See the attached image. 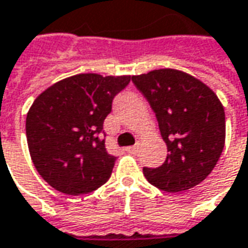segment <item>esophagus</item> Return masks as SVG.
I'll use <instances>...</instances> for the list:
<instances>
[{"mask_svg":"<svg viewBox=\"0 0 248 248\" xmlns=\"http://www.w3.org/2000/svg\"><path fill=\"white\" fill-rule=\"evenodd\" d=\"M126 151L129 152V154H137V151H139V147L137 145H133V147H127Z\"/></svg>","mask_w":248,"mask_h":248,"instance_id":"1","label":"esophagus"}]
</instances>
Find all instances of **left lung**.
Instances as JSON below:
<instances>
[{
    "label": "left lung",
    "instance_id": "1",
    "mask_svg": "<svg viewBox=\"0 0 248 248\" xmlns=\"http://www.w3.org/2000/svg\"><path fill=\"white\" fill-rule=\"evenodd\" d=\"M155 112L167 156L162 166L144 167L148 183L166 192L201 184L216 167L225 144V112L203 82L171 68L132 77Z\"/></svg>",
    "mask_w": 248,
    "mask_h": 248
}]
</instances>
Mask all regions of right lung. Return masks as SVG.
<instances>
[{"label":"right lung","instance_id":"obj_1","mask_svg":"<svg viewBox=\"0 0 248 248\" xmlns=\"http://www.w3.org/2000/svg\"><path fill=\"white\" fill-rule=\"evenodd\" d=\"M130 77L79 74L57 82L32 103L26 136L32 163L52 188L67 195L96 191L116 156L106 150L104 119Z\"/></svg>","mask_w":248,"mask_h":248}]
</instances>
